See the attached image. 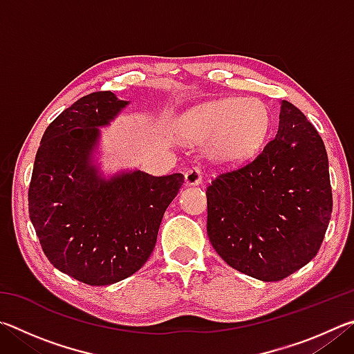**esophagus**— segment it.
Masks as SVG:
<instances>
[{"mask_svg":"<svg viewBox=\"0 0 354 354\" xmlns=\"http://www.w3.org/2000/svg\"><path fill=\"white\" fill-rule=\"evenodd\" d=\"M203 181V170L200 167H190V169L185 171V184L189 185H196Z\"/></svg>","mask_w":354,"mask_h":354,"instance_id":"34e87169","label":"esophagus"}]
</instances>
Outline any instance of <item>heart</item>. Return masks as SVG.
Listing matches in <instances>:
<instances>
[{
  "instance_id": "obj_1",
  "label": "heart",
  "mask_w": 354,
  "mask_h": 354,
  "mask_svg": "<svg viewBox=\"0 0 354 354\" xmlns=\"http://www.w3.org/2000/svg\"><path fill=\"white\" fill-rule=\"evenodd\" d=\"M270 113L257 98H223L196 107L185 117V136L211 142L214 158L239 162L253 156L266 140Z\"/></svg>"
}]
</instances>
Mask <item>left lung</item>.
Masks as SVG:
<instances>
[{
  "label": "left lung",
  "mask_w": 354,
  "mask_h": 354,
  "mask_svg": "<svg viewBox=\"0 0 354 354\" xmlns=\"http://www.w3.org/2000/svg\"><path fill=\"white\" fill-rule=\"evenodd\" d=\"M207 236L227 266L281 281L313 259L331 218L328 154L306 115L283 101L277 136L206 189Z\"/></svg>",
  "instance_id": "1"
}]
</instances>
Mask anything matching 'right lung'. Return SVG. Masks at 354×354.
<instances>
[{"instance_id": "add662e5", "label": "right lung", "mask_w": 354, "mask_h": 354, "mask_svg": "<svg viewBox=\"0 0 354 354\" xmlns=\"http://www.w3.org/2000/svg\"><path fill=\"white\" fill-rule=\"evenodd\" d=\"M128 104L109 91L88 93L45 129L28 190L29 218L45 256L68 277L107 286L148 261L165 209L184 176L123 173L104 181L88 158L98 127Z\"/></svg>"}]
</instances>
